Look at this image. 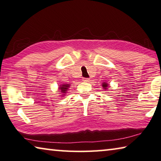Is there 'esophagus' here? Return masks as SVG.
<instances>
[{"label":"esophagus","instance_id":"esophagus-1","mask_svg":"<svg viewBox=\"0 0 161 161\" xmlns=\"http://www.w3.org/2000/svg\"><path fill=\"white\" fill-rule=\"evenodd\" d=\"M89 80H90V79H89V78H83V82H88Z\"/></svg>","mask_w":161,"mask_h":161}]
</instances>
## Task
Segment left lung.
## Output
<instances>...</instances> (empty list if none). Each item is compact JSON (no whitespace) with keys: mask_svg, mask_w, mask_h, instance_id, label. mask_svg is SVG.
<instances>
[{"mask_svg":"<svg viewBox=\"0 0 161 161\" xmlns=\"http://www.w3.org/2000/svg\"><path fill=\"white\" fill-rule=\"evenodd\" d=\"M102 87H103V88L104 89V90H108V89L109 88V85L107 83L104 82V83H102Z\"/></svg>","mask_w":161,"mask_h":161,"instance_id":"1","label":"left lung"}]
</instances>
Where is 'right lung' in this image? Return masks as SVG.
<instances>
[{"instance_id": "obj_1", "label": "right lung", "mask_w": 161, "mask_h": 161, "mask_svg": "<svg viewBox=\"0 0 161 161\" xmlns=\"http://www.w3.org/2000/svg\"><path fill=\"white\" fill-rule=\"evenodd\" d=\"M70 86V83H63L58 86V92H60V94H61L60 95V97H63L65 96V95H66V93H68V91L69 89Z\"/></svg>"}]
</instances>
